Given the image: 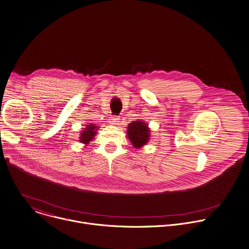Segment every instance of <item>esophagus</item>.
Wrapping results in <instances>:
<instances>
[{"label":"esophagus","instance_id":"34e87169","mask_svg":"<svg viewBox=\"0 0 249 249\" xmlns=\"http://www.w3.org/2000/svg\"><path fill=\"white\" fill-rule=\"evenodd\" d=\"M119 120H120V119H119V117H117V116H113V117H110L109 122H110V124H112V125H118V123L120 122Z\"/></svg>","mask_w":249,"mask_h":249}]
</instances>
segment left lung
Instances as JSON below:
<instances>
[{"label":"left lung","instance_id":"obj_1","mask_svg":"<svg viewBox=\"0 0 249 249\" xmlns=\"http://www.w3.org/2000/svg\"><path fill=\"white\" fill-rule=\"evenodd\" d=\"M150 130L146 123L143 121H135L128 125V138L132 142V144L135 148L139 149L142 146L147 144L149 141Z\"/></svg>","mask_w":249,"mask_h":249}]
</instances>
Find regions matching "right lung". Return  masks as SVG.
<instances>
[{
	"mask_svg": "<svg viewBox=\"0 0 249 249\" xmlns=\"http://www.w3.org/2000/svg\"><path fill=\"white\" fill-rule=\"evenodd\" d=\"M97 127H95L94 125L92 124H89V125H87V128L82 132L81 134V137H80V141L81 143H84V144H89V141H91L96 133V130Z\"/></svg>",
	"mask_w": 249,
	"mask_h": 249,
	"instance_id": "1",
	"label": "right lung"
}]
</instances>
